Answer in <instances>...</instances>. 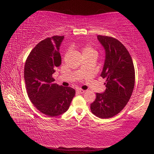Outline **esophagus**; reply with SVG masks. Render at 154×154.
<instances>
[{
	"instance_id": "obj_1",
	"label": "esophagus",
	"mask_w": 154,
	"mask_h": 154,
	"mask_svg": "<svg viewBox=\"0 0 154 154\" xmlns=\"http://www.w3.org/2000/svg\"><path fill=\"white\" fill-rule=\"evenodd\" d=\"M76 91H77L78 93H79V94H83V93H84V92H85V90H82V89H77Z\"/></svg>"
}]
</instances>
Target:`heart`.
I'll use <instances>...</instances> for the list:
<instances>
[{
  "label": "heart",
  "mask_w": 154,
  "mask_h": 154,
  "mask_svg": "<svg viewBox=\"0 0 154 154\" xmlns=\"http://www.w3.org/2000/svg\"><path fill=\"white\" fill-rule=\"evenodd\" d=\"M81 50L83 55L90 53H96V51L94 50V48L90 45H83V46H81Z\"/></svg>",
  "instance_id": "b5f03b06"
}]
</instances>
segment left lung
Returning a JSON list of instances; mask_svg holds the SVG:
<instances>
[{
  "mask_svg": "<svg viewBox=\"0 0 154 154\" xmlns=\"http://www.w3.org/2000/svg\"><path fill=\"white\" fill-rule=\"evenodd\" d=\"M105 50V61L101 76L106 79V90L97 93L90 104L92 113L100 119L113 117L123 110L131 97L135 73L129 52L119 41L106 35H97Z\"/></svg>",
  "mask_w": 154,
  "mask_h": 154,
  "instance_id": "1",
  "label": "left lung"
}]
</instances>
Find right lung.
I'll use <instances>...</instances> for the list:
<instances>
[{
    "mask_svg": "<svg viewBox=\"0 0 154 154\" xmlns=\"http://www.w3.org/2000/svg\"><path fill=\"white\" fill-rule=\"evenodd\" d=\"M64 37L54 35L43 40L31 50L24 65V81L28 97L38 110L57 116L68 110L75 91L54 83L52 74L60 66V47Z\"/></svg>",
    "mask_w": 154,
    "mask_h": 154,
    "instance_id": "add662e5",
    "label": "right lung"
}]
</instances>
